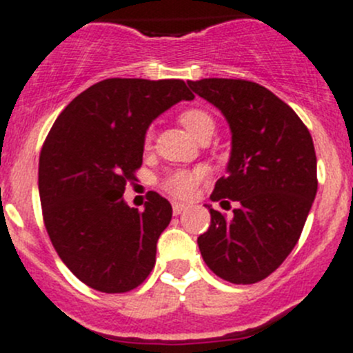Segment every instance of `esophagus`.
Segmentation results:
<instances>
[{"mask_svg":"<svg viewBox=\"0 0 353 353\" xmlns=\"http://www.w3.org/2000/svg\"><path fill=\"white\" fill-rule=\"evenodd\" d=\"M186 208H188V205H184V203H179V201L172 203V213H174V215H179V213H183Z\"/></svg>","mask_w":353,"mask_h":353,"instance_id":"obj_1","label":"esophagus"}]
</instances>
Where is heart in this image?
I'll list each match as a JSON object with an SVG mask.
<instances>
[{
  "label": "heart",
  "mask_w": 353,
  "mask_h": 353,
  "mask_svg": "<svg viewBox=\"0 0 353 353\" xmlns=\"http://www.w3.org/2000/svg\"><path fill=\"white\" fill-rule=\"evenodd\" d=\"M179 123L194 138H198L205 131H213V128H215L213 117L203 109H186L184 112L179 114ZM145 140H147V143L150 141V133L147 134ZM203 176H205V170L203 169L172 170L162 181V188L167 193L176 198H190L196 191V186L199 184V181L203 179Z\"/></svg>",
  "instance_id": "1"
}]
</instances>
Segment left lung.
I'll list each match as a JSON object with an SVG mask.
<instances>
[{
  "instance_id": "1",
  "label": "left lung",
  "mask_w": 353,
  "mask_h": 353,
  "mask_svg": "<svg viewBox=\"0 0 353 353\" xmlns=\"http://www.w3.org/2000/svg\"><path fill=\"white\" fill-rule=\"evenodd\" d=\"M188 85L225 116L232 133L227 176L210 199L237 201L230 216L208 206L212 223L198 237L199 251L220 279L261 282L297 244L316 198L311 133L290 105L254 81L205 78Z\"/></svg>"
}]
</instances>
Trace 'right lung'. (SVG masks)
<instances>
[{"instance_id": "1", "label": "right lung", "mask_w": 353, "mask_h": 353, "mask_svg": "<svg viewBox=\"0 0 353 353\" xmlns=\"http://www.w3.org/2000/svg\"><path fill=\"white\" fill-rule=\"evenodd\" d=\"M193 99L183 80L108 78L74 97L52 124L39 159L42 216L56 252L85 285L123 294L154 270L172 206L150 191L138 212L123 193L137 179L152 121Z\"/></svg>"}]
</instances>
